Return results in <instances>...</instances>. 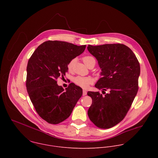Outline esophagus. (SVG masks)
<instances>
[{
  "instance_id": "obj_1",
  "label": "esophagus",
  "mask_w": 158,
  "mask_h": 158,
  "mask_svg": "<svg viewBox=\"0 0 158 158\" xmlns=\"http://www.w3.org/2000/svg\"><path fill=\"white\" fill-rule=\"evenodd\" d=\"M86 94H87V92L85 90H83V95L85 96Z\"/></svg>"
}]
</instances>
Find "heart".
<instances>
[{"label":"heart","mask_w":158,"mask_h":158,"mask_svg":"<svg viewBox=\"0 0 158 158\" xmlns=\"http://www.w3.org/2000/svg\"><path fill=\"white\" fill-rule=\"evenodd\" d=\"M83 61L88 67L90 63H92V61H95V60L94 58L91 56H85L83 58ZM75 59H72L69 62L67 65V68L69 72L73 71L74 65H75ZM73 82L75 83V84H76L78 86L83 89H87L90 85L92 84L93 79L91 77H85L78 76L73 79Z\"/></svg>","instance_id":"heart-1"}]
</instances>
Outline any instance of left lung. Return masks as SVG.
<instances>
[{"instance_id":"1","label":"left lung","mask_w":158,"mask_h":158,"mask_svg":"<svg viewBox=\"0 0 158 158\" xmlns=\"http://www.w3.org/2000/svg\"><path fill=\"white\" fill-rule=\"evenodd\" d=\"M88 50L102 69V77L95 87L105 94L88 92L92 100L88 114L97 127L110 128L124 118L133 102L139 89L140 64L133 51L122 44L89 45ZM105 91L109 92L103 94Z\"/></svg>"}]
</instances>
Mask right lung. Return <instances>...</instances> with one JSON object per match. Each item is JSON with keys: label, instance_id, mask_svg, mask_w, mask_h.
<instances>
[{"label": "right lung", "instance_id": "obj_1", "mask_svg": "<svg viewBox=\"0 0 158 158\" xmlns=\"http://www.w3.org/2000/svg\"><path fill=\"white\" fill-rule=\"evenodd\" d=\"M86 46L47 41L38 47L28 61L27 90L36 111L48 123L67 119L83 94L82 89L73 83L64 90L57 85V79L66 75L69 62L81 54Z\"/></svg>", "mask_w": 158, "mask_h": 158}]
</instances>
